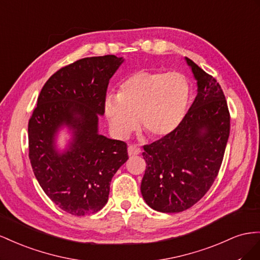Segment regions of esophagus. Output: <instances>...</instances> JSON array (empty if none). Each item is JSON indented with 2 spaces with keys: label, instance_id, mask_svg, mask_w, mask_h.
Here are the masks:
<instances>
[{
  "label": "esophagus",
  "instance_id": "1",
  "mask_svg": "<svg viewBox=\"0 0 260 260\" xmlns=\"http://www.w3.org/2000/svg\"><path fill=\"white\" fill-rule=\"evenodd\" d=\"M128 155L131 157H134V155H137L140 153V148L137 145H129L127 148Z\"/></svg>",
  "mask_w": 260,
  "mask_h": 260
}]
</instances>
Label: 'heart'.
Instances as JSON below:
<instances>
[{
	"label": "heart",
	"instance_id": "heart-1",
	"mask_svg": "<svg viewBox=\"0 0 260 260\" xmlns=\"http://www.w3.org/2000/svg\"><path fill=\"white\" fill-rule=\"evenodd\" d=\"M189 99L190 87L182 74L137 71L122 81L116 97H108L103 108L116 137H127L138 118L140 129L160 139L181 125Z\"/></svg>",
	"mask_w": 260,
	"mask_h": 260
}]
</instances>
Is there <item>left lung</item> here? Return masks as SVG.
I'll return each instance as SVG.
<instances>
[{
	"mask_svg": "<svg viewBox=\"0 0 260 260\" xmlns=\"http://www.w3.org/2000/svg\"><path fill=\"white\" fill-rule=\"evenodd\" d=\"M197 95L171 135L144 146L147 163L140 191L152 209L173 213L202 199L219 173L230 135L228 103L216 78L185 57Z\"/></svg>",
	"mask_w": 260,
	"mask_h": 260,
	"instance_id": "1",
	"label": "left lung"
}]
</instances>
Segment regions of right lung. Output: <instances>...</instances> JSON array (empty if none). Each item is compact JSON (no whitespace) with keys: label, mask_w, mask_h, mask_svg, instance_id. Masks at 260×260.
Listing matches in <instances>:
<instances>
[{"label":"right lung","mask_w":260,"mask_h":260,"mask_svg":"<svg viewBox=\"0 0 260 260\" xmlns=\"http://www.w3.org/2000/svg\"><path fill=\"white\" fill-rule=\"evenodd\" d=\"M115 55L85 57L54 73L41 89L28 123L29 159L47 196L74 216L98 212L108 203L113 175L127 161V145L98 133L110 78L123 63ZM65 125L72 139L56 149Z\"/></svg>","instance_id":"add662e5"}]
</instances>
